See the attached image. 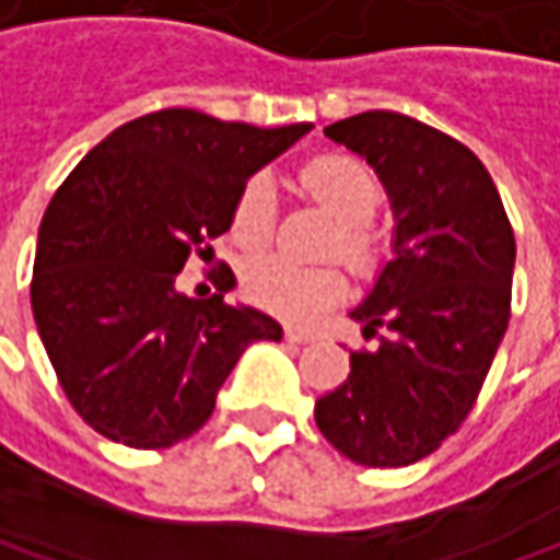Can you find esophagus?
Listing matches in <instances>:
<instances>
[{
    "label": "esophagus",
    "instance_id": "1",
    "mask_svg": "<svg viewBox=\"0 0 560 560\" xmlns=\"http://www.w3.org/2000/svg\"><path fill=\"white\" fill-rule=\"evenodd\" d=\"M311 339H314V332L298 330V327H284V342H294V346H304V342H311Z\"/></svg>",
    "mask_w": 560,
    "mask_h": 560
}]
</instances>
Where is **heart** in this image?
<instances>
[{
	"instance_id": "heart-1",
	"label": "heart",
	"mask_w": 560,
	"mask_h": 560,
	"mask_svg": "<svg viewBox=\"0 0 560 560\" xmlns=\"http://www.w3.org/2000/svg\"><path fill=\"white\" fill-rule=\"evenodd\" d=\"M304 191L339 221L330 253H339L352 269H369L375 240L369 224L382 205L378 176L352 156L327 153L301 170ZM276 230V185L269 176H249L230 208V233L243 249H262ZM346 279L336 266H298L284 256H259L243 269V294L288 320H307L330 307L342 294Z\"/></svg>"
}]
</instances>
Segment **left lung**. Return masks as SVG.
<instances>
[{
    "label": "left lung",
    "mask_w": 560,
    "mask_h": 560,
    "mask_svg": "<svg viewBox=\"0 0 560 560\" xmlns=\"http://www.w3.org/2000/svg\"><path fill=\"white\" fill-rule=\"evenodd\" d=\"M327 137L365 156L394 208V259L352 311L369 352L314 420L365 468H404L471 413L510 324L516 240L483 163L455 137L397 112H362Z\"/></svg>",
    "instance_id": "obj_1"
}]
</instances>
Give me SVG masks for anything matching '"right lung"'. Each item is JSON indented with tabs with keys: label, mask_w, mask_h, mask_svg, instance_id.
<instances>
[{
	"label": "right lung",
	"mask_w": 560,
	"mask_h": 560,
	"mask_svg": "<svg viewBox=\"0 0 560 560\" xmlns=\"http://www.w3.org/2000/svg\"><path fill=\"white\" fill-rule=\"evenodd\" d=\"M311 125L253 128L191 108L133 118L50 198L31 311L67 400L112 442L170 448L214 413L243 349L279 342L262 311L185 298L176 276L230 230L240 185Z\"/></svg>",
	"instance_id": "right-lung-1"
}]
</instances>
